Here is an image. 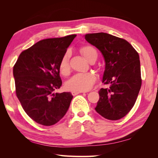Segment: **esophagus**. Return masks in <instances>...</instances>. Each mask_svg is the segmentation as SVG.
<instances>
[{
    "label": "esophagus",
    "mask_w": 158,
    "mask_h": 158,
    "mask_svg": "<svg viewBox=\"0 0 158 158\" xmlns=\"http://www.w3.org/2000/svg\"><path fill=\"white\" fill-rule=\"evenodd\" d=\"M84 93V91H72V95L74 96V95H77L79 94V93Z\"/></svg>",
    "instance_id": "obj_1"
}]
</instances>
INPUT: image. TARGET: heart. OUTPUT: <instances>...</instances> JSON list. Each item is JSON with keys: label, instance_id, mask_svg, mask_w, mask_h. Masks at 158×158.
<instances>
[{"label": "heart", "instance_id": "b5f03b06", "mask_svg": "<svg viewBox=\"0 0 158 158\" xmlns=\"http://www.w3.org/2000/svg\"><path fill=\"white\" fill-rule=\"evenodd\" d=\"M80 52L87 60H90L93 55L97 54L95 49L91 46H84L80 49ZM70 52L69 51L64 53L60 61L59 69L60 73L67 76L70 72L69 65ZM96 81V76L93 73H77L66 82V89L73 91H86L93 87Z\"/></svg>", "mask_w": 158, "mask_h": 158}]
</instances>
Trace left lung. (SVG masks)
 <instances>
[{"label": "left lung", "instance_id": "obj_1", "mask_svg": "<svg viewBox=\"0 0 158 158\" xmlns=\"http://www.w3.org/2000/svg\"><path fill=\"white\" fill-rule=\"evenodd\" d=\"M85 39L103 55L102 82L109 85L99 91L95 111L111 121L121 119L135 105L141 86L139 53L127 40L108 33L86 34Z\"/></svg>", "mask_w": 158, "mask_h": 158}]
</instances>
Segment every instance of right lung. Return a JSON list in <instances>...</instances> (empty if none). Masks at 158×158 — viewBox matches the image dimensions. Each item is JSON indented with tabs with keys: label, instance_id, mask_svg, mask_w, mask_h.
<instances>
[{
	"label": "right lung",
	"instance_id": "obj_1",
	"mask_svg": "<svg viewBox=\"0 0 158 158\" xmlns=\"http://www.w3.org/2000/svg\"><path fill=\"white\" fill-rule=\"evenodd\" d=\"M77 35L42 40L23 51L13 68L16 95L23 110L37 123L50 126L65 116L73 96L54 93L62 81L59 64Z\"/></svg>",
	"mask_w": 158,
	"mask_h": 158
}]
</instances>
